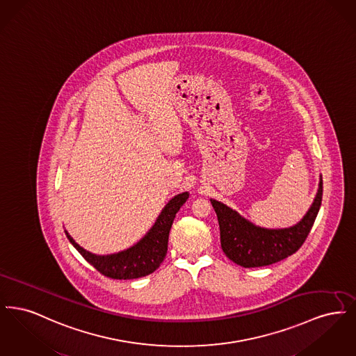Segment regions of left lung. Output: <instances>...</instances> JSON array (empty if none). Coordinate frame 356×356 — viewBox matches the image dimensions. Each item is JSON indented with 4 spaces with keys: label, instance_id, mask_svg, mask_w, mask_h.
Masks as SVG:
<instances>
[{
    "label": "left lung",
    "instance_id": "obj_1",
    "mask_svg": "<svg viewBox=\"0 0 356 356\" xmlns=\"http://www.w3.org/2000/svg\"><path fill=\"white\" fill-rule=\"evenodd\" d=\"M322 197L321 179L319 191L307 215L296 225L284 229L256 227L227 205L211 200L219 220L222 252L244 268L270 266L295 254L303 245L315 222L322 205Z\"/></svg>",
    "mask_w": 356,
    "mask_h": 356
}]
</instances>
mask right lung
Here are the masks:
<instances>
[{
	"instance_id": "right-lung-1",
	"label": "right lung",
	"mask_w": 356,
	"mask_h": 356,
	"mask_svg": "<svg viewBox=\"0 0 356 356\" xmlns=\"http://www.w3.org/2000/svg\"><path fill=\"white\" fill-rule=\"evenodd\" d=\"M188 196V192L175 196L163 209L161 215L154 222L148 235L143 240H140L135 247L120 254L109 256L90 254L85 251L84 248H81L68 232L65 234L69 241L81 254L85 260L104 276L119 280L143 277L156 271L165 259V254L168 251V237L172 222L175 220V216L179 212L180 207L186 203Z\"/></svg>"
}]
</instances>
